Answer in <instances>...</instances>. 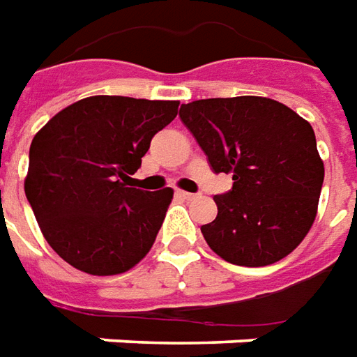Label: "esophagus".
Instances as JSON below:
<instances>
[{
	"instance_id": "obj_1",
	"label": "esophagus",
	"mask_w": 357,
	"mask_h": 357,
	"mask_svg": "<svg viewBox=\"0 0 357 357\" xmlns=\"http://www.w3.org/2000/svg\"><path fill=\"white\" fill-rule=\"evenodd\" d=\"M176 196L182 197V199H196V197H199V194H192V192H182V190H176Z\"/></svg>"
}]
</instances>
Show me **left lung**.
Returning <instances> with one entry per match:
<instances>
[{"label":"left lung","mask_w":357,"mask_h":357,"mask_svg":"<svg viewBox=\"0 0 357 357\" xmlns=\"http://www.w3.org/2000/svg\"><path fill=\"white\" fill-rule=\"evenodd\" d=\"M178 118L213 173H230L234 181L215 196L217 218L202 226L211 249L238 266L287 257L310 230L324 184L312 125L264 96L182 104Z\"/></svg>","instance_id":"1"}]
</instances>
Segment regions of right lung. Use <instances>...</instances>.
I'll return each mask as SVG.
<instances>
[{
	"label": "right lung",
	"mask_w": 357,
	"mask_h": 357,
	"mask_svg": "<svg viewBox=\"0 0 357 357\" xmlns=\"http://www.w3.org/2000/svg\"><path fill=\"white\" fill-rule=\"evenodd\" d=\"M176 100L89 96L59 112L30 146L24 190L54 253L82 272L132 268L155 241L173 190L131 188Z\"/></svg>",
	"instance_id": "right-lung-1"
}]
</instances>
